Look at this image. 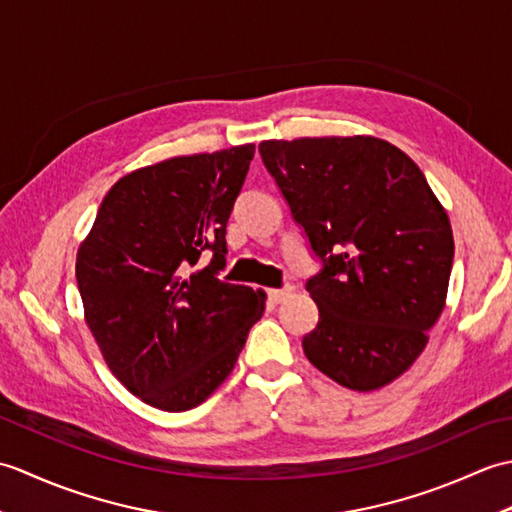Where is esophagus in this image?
Instances as JSON below:
<instances>
[{
    "label": "esophagus",
    "instance_id": "34e87169",
    "mask_svg": "<svg viewBox=\"0 0 512 512\" xmlns=\"http://www.w3.org/2000/svg\"><path fill=\"white\" fill-rule=\"evenodd\" d=\"M290 292H292V286L268 290V301H270V303H281L286 297H290Z\"/></svg>",
    "mask_w": 512,
    "mask_h": 512
}]
</instances>
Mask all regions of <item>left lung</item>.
Wrapping results in <instances>:
<instances>
[{"mask_svg": "<svg viewBox=\"0 0 512 512\" xmlns=\"http://www.w3.org/2000/svg\"><path fill=\"white\" fill-rule=\"evenodd\" d=\"M259 154L321 262L306 281L319 323L303 354L347 389L391 383L420 356L447 299V211L387 140H264Z\"/></svg>", "mask_w": 512, "mask_h": 512, "instance_id": "obj_1", "label": "left lung"}]
</instances>
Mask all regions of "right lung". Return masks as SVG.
Instances as JSON below:
<instances>
[{
  "label": "right lung",
  "instance_id": "1",
  "mask_svg": "<svg viewBox=\"0 0 512 512\" xmlns=\"http://www.w3.org/2000/svg\"><path fill=\"white\" fill-rule=\"evenodd\" d=\"M253 156L255 145H239L127 173L76 255L88 328L116 378L151 407H198L262 319V290L220 279L226 222Z\"/></svg>",
  "mask_w": 512,
  "mask_h": 512
}]
</instances>
